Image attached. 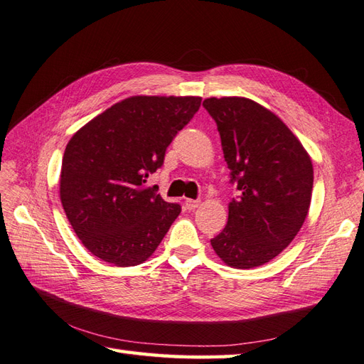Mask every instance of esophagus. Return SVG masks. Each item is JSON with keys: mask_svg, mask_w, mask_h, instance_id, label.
<instances>
[{"mask_svg": "<svg viewBox=\"0 0 364 364\" xmlns=\"http://www.w3.org/2000/svg\"><path fill=\"white\" fill-rule=\"evenodd\" d=\"M184 206H186L188 211L196 210V208L200 206V200H192V198H186L184 200Z\"/></svg>", "mask_w": 364, "mask_h": 364, "instance_id": "esophagus-1", "label": "esophagus"}]
</instances>
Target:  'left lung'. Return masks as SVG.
<instances>
[{
	"label": "left lung",
	"instance_id": "left-lung-1",
	"mask_svg": "<svg viewBox=\"0 0 364 364\" xmlns=\"http://www.w3.org/2000/svg\"><path fill=\"white\" fill-rule=\"evenodd\" d=\"M237 196L228 222L211 239L225 264L252 269L283 252L306 219L313 164L292 131L266 107L242 97L206 98Z\"/></svg>",
	"mask_w": 364,
	"mask_h": 364
}]
</instances>
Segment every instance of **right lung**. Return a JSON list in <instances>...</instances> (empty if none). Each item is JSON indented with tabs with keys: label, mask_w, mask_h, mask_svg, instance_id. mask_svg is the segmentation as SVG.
<instances>
[{
	"label": "right lung",
	"mask_w": 364,
	"mask_h": 364,
	"mask_svg": "<svg viewBox=\"0 0 364 364\" xmlns=\"http://www.w3.org/2000/svg\"><path fill=\"white\" fill-rule=\"evenodd\" d=\"M200 103V97H129L73 134L63 158L60 202L92 255L128 267L156 250L181 206L162 200L146 180Z\"/></svg>",
	"instance_id": "obj_1"
}]
</instances>
